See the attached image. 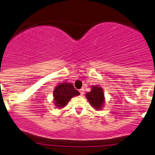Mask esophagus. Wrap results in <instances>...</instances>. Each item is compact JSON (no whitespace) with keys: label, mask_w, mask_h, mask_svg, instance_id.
I'll return each instance as SVG.
<instances>
[{"label":"esophagus","mask_w":155,"mask_h":155,"mask_svg":"<svg viewBox=\"0 0 155 155\" xmlns=\"http://www.w3.org/2000/svg\"><path fill=\"white\" fill-rule=\"evenodd\" d=\"M85 91V90H84V89L83 88H81V89H79V93H80L81 94H84V92H85V91Z\"/></svg>","instance_id":"esophagus-1"}]
</instances>
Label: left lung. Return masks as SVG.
I'll list each match as a JSON object with an SVG mask.
<instances>
[{"label": "left lung", "mask_w": 155, "mask_h": 155, "mask_svg": "<svg viewBox=\"0 0 155 155\" xmlns=\"http://www.w3.org/2000/svg\"><path fill=\"white\" fill-rule=\"evenodd\" d=\"M85 97L91 107L97 110H101L105 104L104 90L98 85L91 86V90L90 92H87Z\"/></svg>", "instance_id": "obj_1"}]
</instances>
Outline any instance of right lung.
<instances>
[{
    "label": "right lung",
    "instance_id": "add662e5",
    "mask_svg": "<svg viewBox=\"0 0 155 155\" xmlns=\"http://www.w3.org/2000/svg\"><path fill=\"white\" fill-rule=\"evenodd\" d=\"M79 92L75 89L72 83L62 82L54 87L53 100L54 106L58 109H62L68 104L73 97L79 95Z\"/></svg>",
    "mask_w": 155,
    "mask_h": 155
}]
</instances>
